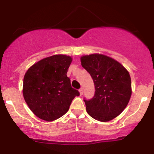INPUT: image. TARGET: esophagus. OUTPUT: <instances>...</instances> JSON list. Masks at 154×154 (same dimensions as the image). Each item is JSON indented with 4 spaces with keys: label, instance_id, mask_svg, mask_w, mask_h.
<instances>
[{
    "label": "esophagus",
    "instance_id": "1",
    "mask_svg": "<svg viewBox=\"0 0 154 154\" xmlns=\"http://www.w3.org/2000/svg\"><path fill=\"white\" fill-rule=\"evenodd\" d=\"M79 95H82L83 94V89H82V88H80V89L79 90Z\"/></svg>",
    "mask_w": 154,
    "mask_h": 154
}]
</instances>
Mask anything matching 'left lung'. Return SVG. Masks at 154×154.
Masks as SVG:
<instances>
[{"instance_id": "obj_1", "label": "left lung", "mask_w": 154, "mask_h": 154, "mask_svg": "<svg viewBox=\"0 0 154 154\" xmlns=\"http://www.w3.org/2000/svg\"><path fill=\"white\" fill-rule=\"evenodd\" d=\"M80 61L91 75L95 90L92 99L85 100L88 114L98 121H111L130 101L132 85L129 72L116 60L103 54L85 55Z\"/></svg>"}]
</instances>
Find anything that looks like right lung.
<instances>
[{
  "mask_svg": "<svg viewBox=\"0 0 154 154\" xmlns=\"http://www.w3.org/2000/svg\"><path fill=\"white\" fill-rule=\"evenodd\" d=\"M72 58L56 54L31 66L23 81V96L28 107L40 119L52 122L64 115L79 93L66 76Z\"/></svg>",
  "mask_w": 154,
  "mask_h": 154,
  "instance_id": "right-lung-1",
  "label": "right lung"
}]
</instances>
